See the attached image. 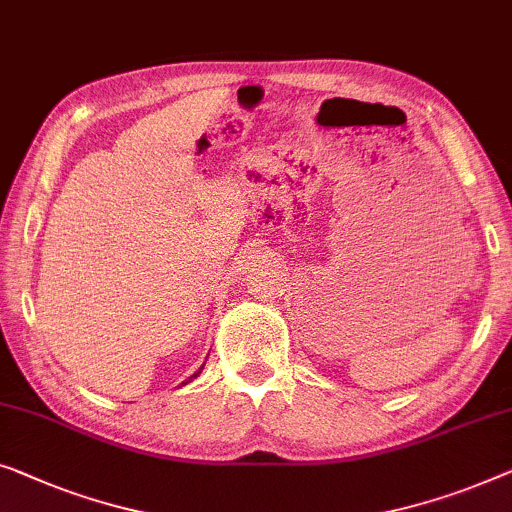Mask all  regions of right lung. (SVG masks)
I'll return each instance as SVG.
<instances>
[{"mask_svg":"<svg viewBox=\"0 0 512 512\" xmlns=\"http://www.w3.org/2000/svg\"><path fill=\"white\" fill-rule=\"evenodd\" d=\"M203 367H205V365H203ZM203 367H201V369H198V372H196V374H191V376H189V379H187V381H184V383H182V385H187V383H191V381H194V379H196V376H198V374H201V372H203Z\"/></svg>","mask_w":512,"mask_h":512,"instance_id":"1","label":"right lung"}]
</instances>
